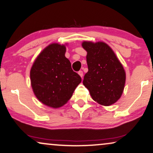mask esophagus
Wrapping results in <instances>:
<instances>
[{
  "instance_id": "1",
  "label": "esophagus",
  "mask_w": 153,
  "mask_h": 153,
  "mask_svg": "<svg viewBox=\"0 0 153 153\" xmlns=\"http://www.w3.org/2000/svg\"><path fill=\"white\" fill-rule=\"evenodd\" d=\"M78 74L80 75V76L81 77V78H82V76H83V72H82V71H78Z\"/></svg>"
}]
</instances>
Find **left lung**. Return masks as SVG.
Wrapping results in <instances>:
<instances>
[{"label": "left lung", "instance_id": "8db88e82", "mask_svg": "<svg viewBox=\"0 0 153 153\" xmlns=\"http://www.w3.org/2000/svg\"><path fill=\"white\" fill-rule=\"evenodd\" d=\"M82 46L87 52L88 66L83 85L96 102L105 106L113 104L125 87L126 73L123 65L105 42L84 41Z\"/></svg>", "mask_w": 153, "mask_h": 153}]
</instances>
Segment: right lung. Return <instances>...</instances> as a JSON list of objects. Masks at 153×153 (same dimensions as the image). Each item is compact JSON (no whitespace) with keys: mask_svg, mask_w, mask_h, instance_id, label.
Returning <instances> with one entry per match:
<instances>
[{"mask_svg":"<svg viewBox=\"0 0 153 153\" xmlns=\"http://www.w3.org/2000/svg\"><path fill=\"white\" fill-rule=\"evenodd\" d=\"M66 50L64 45L50 44L40 53L30 71L36 97L53 108L66 104L82 80L72 70L70 61L65 56Z\"/></svg>","mask_w":153,"mask_h":153,"instance_id":"1","label":"right lung"}]
</instances>
